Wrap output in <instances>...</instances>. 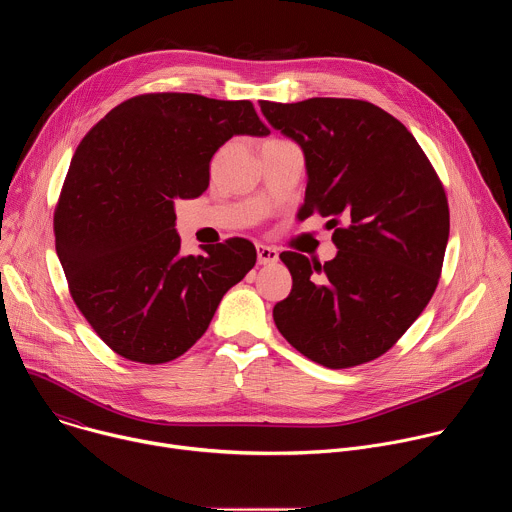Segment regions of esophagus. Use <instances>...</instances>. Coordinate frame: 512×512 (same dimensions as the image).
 Returning a JSON list of instances; mask_svg holds the SVG:
<instances>
[{
	"label": "esophagus",
	"instance_id": "obj_1",
	"mask_svg": "<svg viewBox=\"0 0 512 512\" xmlns=\"http://www.w3.org/2000/svg\"><path fill=\"white\" fill-rule=\"evenodd\" d=\"M277 259H279V253L273 247L257 245V261H259V265H271V263H277Z\"/></svg>",
	"mask_w": 512,
	"mask_h": 512
}]
</instances>
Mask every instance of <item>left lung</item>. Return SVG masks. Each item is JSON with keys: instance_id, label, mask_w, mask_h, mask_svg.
<instances>
[{"instance_id": "left-lung-1", "label": "left lung", "mask_w": 512, "mask_h": 512, "mask_svg": "<svg viewBox=\"0 0 512 512\" xmlns=\"http://www.w3.org/2000/svg\"><path fill=\"white\" fill-rule=\"evenodd\" d=\"M259 105L304 152L298 218L328 216L338 249L324 265L296 251L279 255L294 285L273 308L275 326L322 367L375 360L419 318L440 281L450 237L444 186L407 127L373 103Z\"/></svg>"}]
</instances>
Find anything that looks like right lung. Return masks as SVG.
<instances>
[{"instance_id":"add662e5","label":"right lung","mask_w":512,"mask_h":512,"mask_svg":"<svg viewBox=\"0 0 512 512\" xmlns=\"http://www.w3.org/2000/svg\"><path fill=\"white\" fill-rule=\"evenodd\" d=\"M233 135H269L251 101L152 93L111 109L81 141L54 212L70 296L127 360L184 354L255 265L247 239L182 255L176 198L208 188L210 160Z\"/></svg>"}]
</instances>
